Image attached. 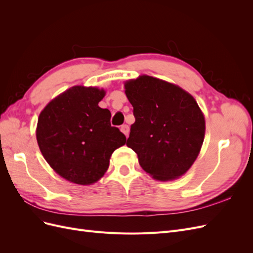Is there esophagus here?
<instances>
[{"instance_id": "1", "label": "esophagus", "mask_w": 253, "mask_h": 253, "mask_svg": "<svg viewBox=\"0 0 253 253\" xmlns=\"http://www.w3.org/2000/svg\"><path fill=\"white\" fill-rule=\"evenodd\" d=\"M120 129H121V132L124 133L126 137L128 136V133H129V127H128V126H127V125H122V126H121V127H120Z\"/></svg>"}]
</instances>
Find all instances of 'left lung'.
<instances>
[{
  "instance_id": "8db88e82",
  "label": "left lung",
  "mask_w": 253,
  "mask_h": 253,
  "mask_svg": "<svg viewBox=\"0 0 253 253\" xmlns=\"http://www.w3.org/2000/svg\"><path fill=\"white\" fill-rule=\"evenodd\" d=\"M135 122L126 145L153 178L171 180L185 174L201 151L205 118L186 90L150 76L125 84Z\"/></svg>"
}]
</instances>
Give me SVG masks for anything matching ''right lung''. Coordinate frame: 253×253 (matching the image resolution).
<instances>
[{"label":"right lung","instance_id":"obj_1","mask_svg":"<svg viewBox=\"0 0 253 253\" xmlns=\"http://www.w3.org/2000/svg\"><path fill=\"white\" fill-rule=\"evenodd\" d=\"M104 95L96 87L73 86L45 106L38 119L37 140L45 160L78 185L101 178L113 152L126 141L111 126V112L98 105Z\"/></svg>","mask_w":253,"mask_h":253}]
</instances>
